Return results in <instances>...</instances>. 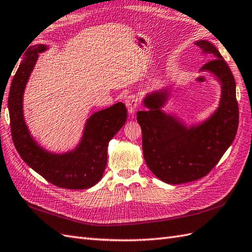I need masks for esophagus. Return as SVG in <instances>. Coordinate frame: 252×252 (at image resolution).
Segmentation results:
<instances>
[{
	"label": "esophagus",
	"mask_w": 252,
	"mask_h": 252,
	"mask_svg": "<svg viewBox=\"0 0 252 252\" xmlns=\"http://www.w3.org/2000/svg\"><path fill=\"white\" fill-rule=\"evenodd\" d=\"M126 108H127V112L128 114L134 115L135 112L137 111V108L139 106V102L136 95L131 94L128 95L127 98L126 99Z\"/></svg>",
	"instance_id": "1"
}]
</instances>
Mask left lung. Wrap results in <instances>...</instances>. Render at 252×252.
<instances>
[{"mask_svg":"<svg viewBox=\"0 0 252 252\" xmlns=\"http://www.w3.org/2000/svg\"><path fill=\"white\" fill-rule=\"evenodd\" d=\"M196 46L211 59L200 71L214 74L221 85L216 111L200 125L186 126L162 107L169 96L168 88L148 94L146 111L137 112L143 133V151L149 169L163 182L182 184L196 181L214 168L234 140L238 126L235 80L219 51L208 40Z\"/></svg>","mask_w":252,"mask_h":252,"instance_id":"8db88e82","label":"left lung"}]
</instances>
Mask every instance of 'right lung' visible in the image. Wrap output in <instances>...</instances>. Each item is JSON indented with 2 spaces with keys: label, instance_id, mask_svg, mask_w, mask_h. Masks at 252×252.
<instances>
[{
  "label": "right lung",
  "instance_id": "right-lung-1",
  "mask_svg": "<svg viewBox=\"0 0 252 252\" xmlns=\"http://www.w3.org/2000/svg\"><path fill=\"white\" fill-rule=\"evenodd\" d=\"M47 49L44 44L28 49L12 79L8 94L12 141L24 162L50 183L68 189H86L98 183L103 176L107 163L108 143L126 124V108L119 102L90 116L83 137L74 150L62 154L44 150L32 137L25 125L23 94L38 53Z\"/></svg>",
  "mask_w": 252,
  "mask_h": 252
}]
</instances>
